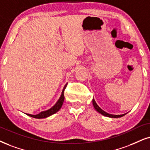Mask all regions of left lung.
Here are the masks:
<instances>
[{"mask_svg":"<svg viewBox=\"0 0 150 150\" xmlns=\"http://www.w3.org/2000/svg\"><path fill=\"white\" fill-rule=\"evenodd\" d=\"M93 107L95 108V109L96 110V111H98V112H99L100 113H101L103 115H105V116H107V117H122L123 115H125L126 114V113H125V114H122V115H113V114H109V113H108L107 112H105V111H103L101 108H100L99 106H98L97 104H96V101H95L94 99H93Z\"/></svg>","mask_w":150,"mask_h":150,"instance_id":"obj_1","label":"left lung"}]
</instances>
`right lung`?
<instances>
[{
    "label": "right lung",
    "instance_id": "1",
    "mask_svg": "<svg viewBox=\"0 0 150 150\" xmlns=\"http://www.w3.org/2000/svg\"><path fill=\"white\" fill-rule=\"evenodd\" d=\"M66 86H67V84L64 86L59 99L58 101L56 102L55 105L53 106L52 108H50V109L47 110V111H41V113H39V114H37V115H31V114H28V113H26V114H27L28 115H29V116L35 117V118H45V117L50 116V115L54 114V113L57 112L59 110L61 109L62 106V105H63V102L64 100V90H65Z\"/></svg>",
    "mask_w": 150,
    "mask_h": 150
}]
</instances>
